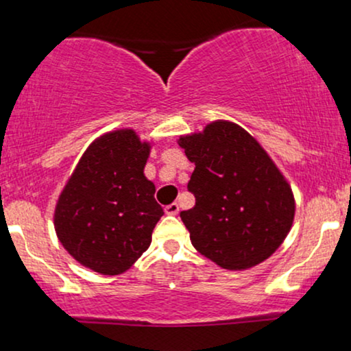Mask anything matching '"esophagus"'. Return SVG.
<instances>
[{"mask_svg":"<svg viewBox=\"0 0 351 351\" xmlns=\"http://www.w3.org/2000/svg\"><path fill=\"white\" fill-rule=\"evenodd\" d=\"M165 213H167V215H170V216H176L180 213V206H178V203H171V204H168L167 208H165Z\"/></svg>","mask_w":351,"mask_h":351,"instance_id":"34e87169","label":"esophagus"}]
</instances>
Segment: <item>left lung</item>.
I'll use <instances>...</instances> for the list:
<instances>
[{"mask_svg": "<svg viewBox=\"0 0 351 351\" xmlns=\"http://www.w3.org/2000/svg\"><path fill=\"white\" fill-rule=\"evenodd\" d=\"M176 142L195 163L188 189L196 203L180 216L196 251L228 271L269 259L291 232L295 198L263 145L229 120Z\"/></svg>", "mask_w": 351, "mask_h": 351, "instance_id": "obj_1", "label": "left lung"}]
</instances>
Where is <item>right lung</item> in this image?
<instances>
[{"mask_svg": "<svg viewBox=\"0 0 351 351\" xmlns=\"http://www.w3.org/2000/svg\"><path fill=\"white\" fill-rule=\"evenodd\" d=\"M153 142L134 128L97 136L60 191L54 229L67 252L90 271L119 276L150 247L163 208L145 176Z\"/></svg>", "mask_w": 351, "mask_h": 351, "instance_id": "right-lung-1", "label": "right lung"}]
</instances>
